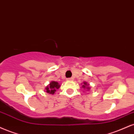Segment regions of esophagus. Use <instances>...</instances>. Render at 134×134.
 <instances>
[{
    "instance_id": "34e87169",
    "label": "esophagus",
    "mask_w": 134,
    "mask_h": 134,
    "mask_svg": "<svg viewBox=\"0 0 134 134\" xmlns=\"http://www.w3.org/2000/svg\"><path fill=\"white\" fill-rule=\"evenodd\" d=\"M67 80H73V78H72V77H70V78H67Z\"/></svg>"
}]
</instances>
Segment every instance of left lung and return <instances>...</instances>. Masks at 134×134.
Returning a JSON list of instances; mask_svg holds the SVG:
<instances>
[{
  "instance_id": "1",
  "label": "left lung",
  "mask_w": 134,
  "mask_h": 134,
  "mask_svg": "<svg viewBox=\"0 0 134 134\" xmlns=\"http://www.w3.org/2000/svg\"><path fill=\"white\" fill-rule=\"evenodd\" d=\"M83 83H84V85H83L82 87H83V88H85V87H86V86H87V83L86 82H84ZM86 88H88H88H89V87H87Z\"/></svg>"
}]
</instances>
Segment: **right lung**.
I'll use <instances>...</instances> for the list:
<instances>
[{"mask_svg":"<svg viewBox=\"0 0 134 134\" xmlns=\"http://www.w3.org/2000/svg\"><path fill=\"white\" fill-rule=\"evenodd\" d=\"M59 87H60V85H59V83L57 82H51L49 86L46 87V92L47 93H51V94H54L56 89H57Z\"/></svg>","mask_w":134,"mask_h":134,"instance_id":"obj_1","label":"right lung"}]
</instances>
